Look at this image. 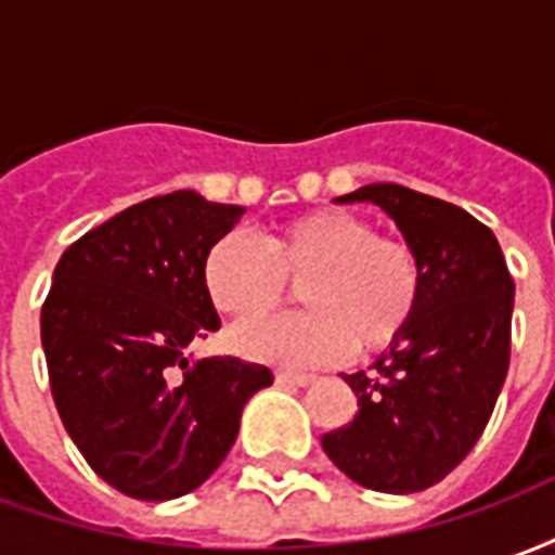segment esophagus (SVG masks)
Returning a JSON list of instances; mask_svg holds the SVG:
<instances>
[{"instance_id":"obj_1","label":"esophagus","mask_w":555,"mask_h":555,"mask_svg":"<svg viewBox=\"0 0 555 555\" xmlns=\"http://www.w3.org/2000/svg\"><path fill=\"white\" fill-rule=\"evenodd\" d=\"M276 384H279V386H306V384H312V374L276 372Z\"/></svg>"}]
</instances>
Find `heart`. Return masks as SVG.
I'll use <instances>...</instances> for the list:
<instances>
[{
	"mask_svg": "<svg viewBox=\"0 0 555 555\" xmlns=\"http://www.w3.org/2000/svg\"><path fill=\"white\" fill-rule=\"evenodd\" d=\"M202 282L217 312L258 321L300 285L309 312L243 324L231 345L276 365H333L350 348L384 353L413 324L425 288L422 258L401 237L377 234L360 214L324 207L273 229L261 243L225 234L205 253Z\"/></svg>",
	"mask_w": 555,
	"mask_h": 555,
	"instance_id": "b5f03b06",
	"label": "heart"
}]
</instances>
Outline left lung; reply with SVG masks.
<instances>
[{"mask_svg":"<svg viewBox=\"0 0 555 555\" xmlns=\"http://www.w3.org/2000/svg\"><path fill=\"white\" fill-rule=\"evenodd\" d=\"M338 202H372L422 258L425 288L404 338L345 374L357 416L321 437L357 485L416 493L476 446L508 374L514 279L493 231L464 207L401 183H369Z\"/></svg>","mask_w":555,"mask_h":555,"instance_id":"8db88e82","label":"left lung"}]
</instances>
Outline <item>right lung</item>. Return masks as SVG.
Masks as SVG:
<instances>
[{
	"label": "right lung",
	"instance_id": "1",
	"mask_svg": "<svg viewBox=\"0 0 555 555\" xmlns=\"http://www.w3.org/2000/svg\"><path fill=\"white\" fill-rule=\"evenodd\" d=\"M241 214L193 190L154 195L55 264L41 309L55 410L91 469L133 500H175L214 476L243 404L273 384L267 365L186 350L219 330L202 261Z\"/></svg>",
	"mask_w": 555,
	"mask_h": 555
}]
</instances>
